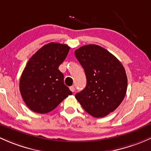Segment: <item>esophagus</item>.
<instances>
[{
    "label": "esophagus",
    "instance_id": "esophagus-1",
    "mask_svg": "<svg viewBox=\"0 0 151 151\" xmlns=\"http://www.w3.org/2000/svg\"><path fill=\"white\" fill-rule=\"evenodd\" d=\"M70 89L71 91L74 92V91H75V90H76V88H75V86H72L70 87Z\"/></svg>",
    "mask_w": 151,
    "mask_h": 151
}]
</instances>
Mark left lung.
Wrapping results in <instances>:
<instances>
[{
	"instance_id": "left-lung-1",
	"label": "left lung",
	"mask_w": 151,
	"mask_h": 151,
	"mask_svg": "<svg viewBox=\"0 0 151 151\" xmlns=\"http://www.w3.org/2000/svg\"><path fill=\"white\" fill-rule=\"evenodd\" d=\"M84 69L86 86L76 98L88 114L106 116L119 106L126 95L127 77L121 62L98 45L83 46L75 51Z\"/></svg>"
}]
</instances>
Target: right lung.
<instances>
[{"instance_id":"right-lung-1","label":"right lung","mask_w":151,"mask_h":151,"mask_svg":"<svg viewBox=\"0 0 151 151\" xmlns=\"http://www.w3.org/2000/svg\"><path fill=\"white\" fill-rule=\"evenodd\" d=\"M69 50L68 45L52 42L29 60L20 78L19 90L24 103L33 112L49 113L73 94L58 69Z\"/></svg>"}]
</instances>
